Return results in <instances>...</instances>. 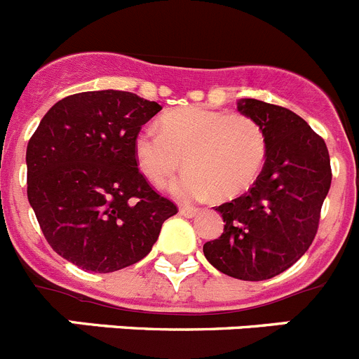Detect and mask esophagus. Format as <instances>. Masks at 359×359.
Returning a JSON list of instances; mask_svg holds the SVG:
<instances>
[{"mask_svg":"<svg viewBox=\"0 0 359 359\" xmlns=\"http://www.w3.org/2000/svg\"><path fill=\"white\" fill-rule=\"evenodd\" d=\"M180 215H183V217H187V218H192L197 215V210L192 206H182L180 208Z\"/></svg>","mask_w":359,"mask_h":359,"instance_id":"34e87169","label":"esophagus"}]
</instances>
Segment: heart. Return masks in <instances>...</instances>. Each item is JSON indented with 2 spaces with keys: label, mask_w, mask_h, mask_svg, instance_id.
<instances>
[{
  "label": "heart",
  "mask_w": 359,
  "mask_h": 359,
  "mask_svg": "<svg viewBox=\"0 0 359 359\" xmlns=\"http://www.w3.org/2000/svg\"><path fill=\"white\" fill-rule=\"evenodd\" d=\"M139 170L155 187L183 165L189 167L172 192L185 199H234L247 192L266 162V135L259 123L245 114L215 109H174L160 118V130L146 126L135 135Z\"/></svg>",
  "instance_id": "b5f03b06"
}]
</instances>
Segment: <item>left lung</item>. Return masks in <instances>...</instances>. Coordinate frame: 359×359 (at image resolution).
I'll return each instance as SVG.
<instances>
[{
	"label": "left lung",
	"mask_w": 359,
	"mask_h": 359,
	"mask_svg": "<svg viewBox=\"0 0 359 359\" xmlns=\"http://www.w3.org/2000/svg\"><path fill=\"white\" fill-rule=\"evenodd\" d=\"M238 111L264 132L266 162L248 192L217 206L224 233L203 252L218 271L259 282L291 268L312 245L331 185L330 153L289 109L245 98Z\"/></svg>",
	"instance_id": "1"
}]
</instances>
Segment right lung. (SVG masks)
Returning a JSON list of instances; mask_svg holds the SVG:
<instances>
[{
  "instance_id": "obj_1",
  "label": "right lung",
  "mask_w": 359,
  "mask_h": 359,
  "mask_svg": "<svg viewBox=\"0 0 359 359\" xmlns=\"http://www.w3.org/2000/svg\"><path fill=\"white\" fill-rule=\"evenodd\" d=\"M162 105L128 91H84L47 111L26 149L28 201L47 243L79 268L111 273L151 252L177 213L137 167L135 135Z\"/></svg>"
}]
</instances>
